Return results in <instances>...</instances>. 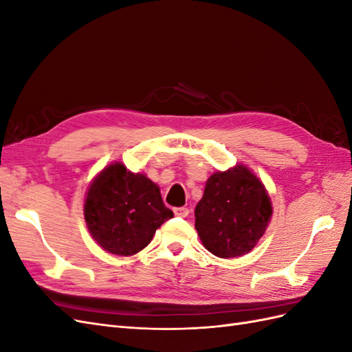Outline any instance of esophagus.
<instances>
[{
  "label": "esophagus",
  "mask_w": 352,
  "mask_h": 352,
  "mask_svg": "<svg viewBox=\"0 0 352 352\" xmlns=\"http://www.w3.org/2000/svg\"><path fill=\"white\" fill-rule=\"evenodd\" d=\"M173 212H175V216H177V217H186L189 214V210L185 208V207H175Z\"/></svg>",
  "instance_id": "obj_1"
}]
</instances>
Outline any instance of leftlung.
Masks as SVG:
<instances>
[{
	"mask_svg": "<svg viewBox=\"0 0 352 352\" xmlns=\"http://www.w3.org/2000/svg\"><path fill=\"white\" fill-rule=\"evenodd\" d=\"M272 202L260 179L247 167L217 172L195 207V229L204 247L220 258L250 252L264 235Z\"/></svg>",
	"mask_w": 352,
	"mask_h": 352,
	"instance_id": "8db88e82",
	"label": "left lung"
}]
</instances>
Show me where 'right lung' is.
Masks as SVG:
<instances>
[{
	"label": "right lung",
	"mask_w": 352,
	"mask_h": 352,
	"mask_svg": "<svg viewBox=\"0 0 352 352\" xmlns=\"http://www.w3.org/2000/svg\"><path fill=\"white\" fill-rule=\"evenodd\" d=\"M83 214L100 247L126 257L144 250L173 211L150 179L114 163L91 184Z\"/></svg>",
	"instance_id": "obj_1"
}]
</instances>
